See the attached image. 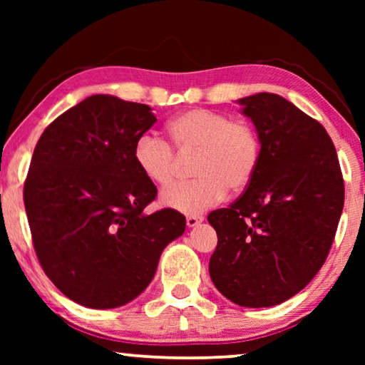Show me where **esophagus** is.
<instances>
[{
    "mask_svg": "<svg viewBox=\"0 0 365 365\" xmlns=\"http://www.w3.org/2000/svg\"><path fill=\"white\" fill-rule=\"evenodd\" d=\"M201 222H202V217H196V215H190V217H187L188 228H193L196 225H200Z\"/></svg>",
    "mask_w": 365,
    "mask_h": 365,
    "instance_id": "34e87169",
    "label": "esophagus"
}]
</instances>
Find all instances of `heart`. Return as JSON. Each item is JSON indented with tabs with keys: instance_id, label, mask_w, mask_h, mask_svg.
<instances>
[{
	"instance_id": "obj_1",
	"label": "heart",
	"mask_w": 365,
	"mask_h": 365,
	"mask_svg": "<svg viewBox=\"0 0 365 365\" xmlns=\"http://www.w3.org/2000/svg\"><path fill=\"white\" fill-rule=\"evenodd\" d=\"M170 143L180 153H196L195 180L163 191L160 205L196 215L222 201L227 188L238 193L251 183L261 159V140L245 120L212 109L195 108L165 125ZM133 160L146 180L168 187L175 177L172 148L154 135H141L133 145Z\"/></svg>"
}]
</instances>
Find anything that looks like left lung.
<instances>
[{
    "label": "left lung",
    "mask_w": 365,
    "mask_h": 365,
    "mask_svg": "<svg viewBox=\"0 0 365 365\" xmlns=\"http://www.w3.org/2000/svg\"><path fill=\"white\" fill-rule=\"evenodd\" d=\"M261 140L256 175L230 207L207 215L217 232L209 275L243 307L282 304L322 267L341 217L344 185L325 128L285 98L237 101Z\"/></svg>",
    "instance_id": "8db88e82"
}]
</instances>
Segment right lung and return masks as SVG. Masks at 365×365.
I'll use <instances>...</instances> for the list:
<instances>
[{
  "label": "right lung",
  "instance_id": "obj_1",
  "mask_svg": "<svg viewBox=\"0 0 365 365\" xmlns=\"http://www.w3.org/2000/svg\"><path fill=\"white\" fill-rule=\"evenodd\" d=\"M156 120L146 104L93 95L49 123L35 146L24 185L35 252L77 304L114 309L137 298L185 232L174 209L145 212L158 190L135 165L133 145Z\"/></svg>",
  "mask_w": 365,
  "mask_h": 365
}]
</instances>
